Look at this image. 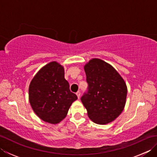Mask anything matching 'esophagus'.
<instances>
[{"label": "esophagus", "mask_w": 157, "mask_h": 157, "mask_svg": "<svg viewBox=\"0 0 157 157\" xmlns=\"http://www.w3.org/2000/svg\"><path fill=\"white\" fill-rule=\"evenodd\" d=\"M76 95L78 96V98H80V92H79V91L77 92H76Z\"/></svg>", "instance_id": "esophagus-1"}]
</instances>
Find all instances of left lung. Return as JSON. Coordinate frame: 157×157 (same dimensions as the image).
Wrapping results in <instances>:
<instances>
[{
	"mask_svg": "<svg viewBox=\"0 0 157 157\" xmlns=\"http://www.w3.org/2000/svg\"><path fill=\"white\" fill-rule=\"evenodd\" d=\"M88 90L81 97L93 122L111 123L123 111L128 90L125 81L109 63L92 59L84 66Z\"/></svg>",
	"mask_w": 157,
	"mask_h": 157,
	"instance_id": "left-lung-1",
	"label": "left lung"
}]
</instances>
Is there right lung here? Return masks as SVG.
I'll list each match as a JSON object with an SVG mask.
<instances>
[{
    "instance_id": "add662e5",
    "label": "right lung",
    "mask_w": 157,
    "mask_h": 157,
    "mask_svg": "<svg viewBox=\"0 0 157 157\" xmlns=\"http://www.w3.org/2000/svg\"><path fill=\"white\" fill-rule=\"evenodd\" d=\"M64 68L56 61L43 67L32 79L29 101L33 111L44 121L56 124L64 119L78 96L70 91Z\"/></svg>"
}]
</instances>
